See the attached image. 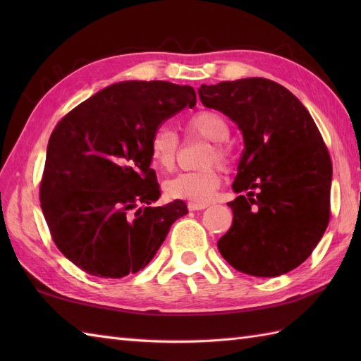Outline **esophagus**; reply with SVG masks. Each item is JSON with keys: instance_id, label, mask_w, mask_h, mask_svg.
<instances>
[{"instance_id": "obj_1", "label": "esophagus", "mask_w": 361, "mask_h": 361, "mask_svg": "<svg viewBox=\"0 0 361 361\" xmlns=\"http://www.w3.org/2000/svg\"><path fill=\"white\" fill-rule=\"evenodd\" d=\"M189 211H202L204 208H208V204H202V203H189L188 204Z\"/></svg>"}]
</instances>
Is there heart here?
I'll list each match as a JSON object with an SVG mask.
<instances>
[{
  "mask_svg": "<svg viewBox=\"0 0 361 361\" xmlns=\"http://www.w3.org/2000/svg\"><path fill=\"white\" fill-rule=\"evenodd\" d=\"M189 135L202 136L212 141V149L208 152V163L217 161L228 166L231 161V150L224 142L229 136V126L220 113L202 110L192 114L186 122ZM180 150V136L172 127L159 126L150 137V157L153 164L171 171L175 166ZM220 173L216 167L200 172H183L172 176L164 183V192L172 200H188L190 203H208L220 186Z\"/></svg>",
  "mask_w": 361,
  "mask_h": 361,
  "instance_id": "1",
  "label": "heart"
}]
</instances>
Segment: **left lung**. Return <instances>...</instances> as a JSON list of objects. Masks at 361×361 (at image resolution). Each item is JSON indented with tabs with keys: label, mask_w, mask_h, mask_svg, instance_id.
Masks as SVG:
<instances>
[{
	"label": "left lung",
	"mask_w": 361,
	"mask_h": 361,
	"mask_svg": "<svg viewBox=\"0 0 361 361\" xmlns=\"http://www.w3.org/2000/svg\"><path fill=\"white\" fill-rule=\"evenodd\" d=\"M198 96L235 122L245 144L220 255L257 278L291 271L312 255L331 219L332 161L315 121L287 88L264 78L202 85Z\"/></svg>",
	"instance_id": "left-lung-1"
}]
</instances>
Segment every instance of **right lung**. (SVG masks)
<instances>
[{"mask_svg": "<svg viewBox=\"0 0 361 361\" xmlns=\"http://www.w3.org/2000/svg\"><path fill=\"white\" fill-rule=\"evenodd\" d=\"M195 102L188 85L119 82L54 128L40 183L42 211L54 243L80 270L114 279L142 270L173 221L186 216L183 200L150 206L161 195L150 169V137Z\"/></svg>", "mask_w": 361, "mask_h": 361, "instance_id": "obj_1", "label": "right lung"}]
</instances>
